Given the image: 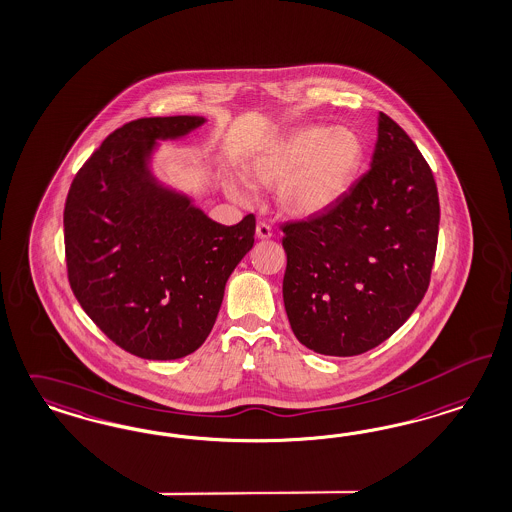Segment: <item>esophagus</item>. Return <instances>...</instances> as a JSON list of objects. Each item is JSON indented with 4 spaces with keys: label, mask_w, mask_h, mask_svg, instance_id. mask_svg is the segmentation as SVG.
<instances>
[{
    "label": "esophagus",
    "mask_w": 512,
    "mask_h": 512,
    "mask_svg": "<svg viewBox=\"0 0 512 512\" xmlns=\"http://www.w3.org/2000/svg\"><path fill=\"white\" fill-rule=\"evenodd\" d=\"M272 227L265 223V221H261V223H257V236L261 238V240H268V238H272Z\"/></svg>",
    "instance_id": "obj_1"
}]
</instances>
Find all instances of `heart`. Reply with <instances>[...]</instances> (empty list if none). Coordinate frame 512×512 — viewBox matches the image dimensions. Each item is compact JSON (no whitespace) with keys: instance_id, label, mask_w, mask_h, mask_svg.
<instances>
[{"instance_id":"heart-1","label":"heart","mask_w":512,"mask_h":512,"mask_svg":"<svg viewBox=\"0 0 512 512\" xmlns=\"http://www.w3.org/2000/svg\"><path fill=\"white\" fill-rule=\"evenodd\" d=\"M363 160V141L352 128L304 126L274 141L253 160L251 176L261 185H280L283 210L310 217L331 208L352 185ZM244 198L242 189H232Z\"/></svg>"}]
</instances>
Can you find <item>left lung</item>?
Masks as SVG:
<instances>
[{"instance_id": "obj_1", "label": "left lung", "mask_w": 512, "mask_h": 512, "mask_svg": "<svg viewBox=\"0 0 512 512\" xmlns=\"http://www.w3.org/2000/svg\"><path fill=\"white\" fill-rule=\"evenodd\" d=\"M439 219L427 160L380 111L371 168L325 212L280 223L283 304L300 344L350 357L388 340L427 293Z\"/></svg>"}]
</instances>
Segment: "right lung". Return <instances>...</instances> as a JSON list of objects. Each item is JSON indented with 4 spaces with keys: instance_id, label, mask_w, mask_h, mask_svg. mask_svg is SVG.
Segmentation results:
<instances>
[{
    "instance_id": "obj_1",
    "label": "right lung",
    "mask_w": 512,
    "mask_h": 512,
    "mask_svg": "<svg viewBox=\"0 0 512 512\" xmlns=\"http://www.w3.org/2000/svg\"><path fill=\"white\" fill-rule=\"evenodd\" d=\"M202 117H143L113 130L71 181L64 206L68 280L104 335L143 359L198 350L219 314L225 283L255 242V215L225 227L147 170L157 140Z\"/></svg>"
}]
</instances>
